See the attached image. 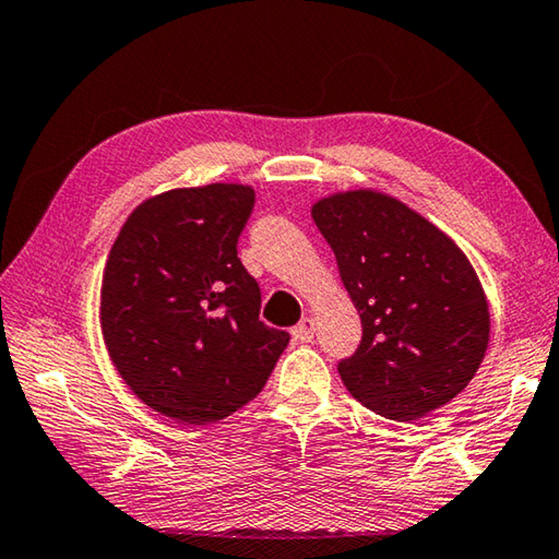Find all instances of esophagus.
I'll use <instances>...</instances> for the list:
<instances>
[{
	"label": "esophagus",
	"instance_id": "esophagus-1",
	"mask_svg": "<svg viewBox=\"0 0 559 559\" xmlns=\"http://www.w3.org/2000/svg\"><path fill=\"white\" fill-rule=\"evenodd\" d=\"M293 336H295V342L310 344L314 338V320H312V317H302L300 324L293 330Z\"/></svg>",
	"mask_w": 559,
	"mask_h": 559
}]
</instances>
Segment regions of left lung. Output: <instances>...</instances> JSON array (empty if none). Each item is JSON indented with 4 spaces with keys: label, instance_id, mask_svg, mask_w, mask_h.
<instances>
[{
    "label": "left lung",
    "instance_id": "obj_1",
    "mask_svg": "<svg viewBox=\"0 0 559 559\" xmlns=\"http://www.w3.org/2000/svg\"><path fill=\"white\" fill-rule=\"evenodd\" d=\"M312 221L364 326L336 366L346 390L392 421L426 417L463 392L487 352L489 310L453 239L376 191L314 203Z\"/></svg>",
    "mask_w": 559,
    "mask_h": 559
}]
</instances>
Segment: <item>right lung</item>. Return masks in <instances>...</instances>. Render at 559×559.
<instances>
[{
  "label": "right lung",
  "instance_id": "right-lung-1",
  "mask_svg": "<svg viewBox=\"0 0 559 559\" xmlns=\"http://www.w3.org/2000/svg\"><path fill=\"white\" fill-rule=\"evenodd\" d=\"M251 211L249 186L167 191L135 207L108 254V356L147 407L179 424L245 407L288 346L259 320V283L237 257Z\"/></svg>",
  "mask_w": 559,
  "mask_h": 559
}]
</instances>
